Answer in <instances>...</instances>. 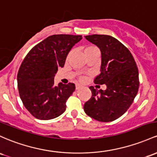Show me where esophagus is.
<instances>
[{
	"label": "esophagus",
	"instance_id": "obj_1",
	"mask_svg": "<svg viewBox=\"0 0 157 157\" xmlns=\"http://www.w3.org/2000/svg\"><path fill=\"white\" fill-rule=\"evenodd\" d=\"M82 86L80 85H79V84H76L75 86V89L76 90H80V89H81Z\"/></svg>",
	"mask_w": 157,
	"mask_h": 157
}]
</instances>
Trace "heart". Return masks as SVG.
Returning a JSON list of instances; mask_svg holds the SVG:
<instances>
[{"mask_svg":"<svg viewBox=\"0 0 157 157\" xmlns=\"http://www.w3.org/2000/svg\"><path fill=\"white\" fill-rule=\"evenodd\" d=\"M98 51L97 48L93 45H86L83 48V53L85 55L93 53L94 52V51ZM82 80H83V79H82Z\"/></svg>","mask_w":157,"mask_h":157,"instance_id":"heart-1","label":"heart"}]
</instances>
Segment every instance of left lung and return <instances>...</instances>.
<instances>
[{
  "mask_svg": "<svg viewBox=\"0 0 157 157\" xmlns=\"http://www.w3.org/2000/svg\"><path fill=\"white\" fill-rule=\"evenodd\" d=\"M85 38L101 50V73L94 82L105 84L106 89L89 87L92 95L84 104V111L99 121H113L126 113L136 96L139 86L136 63L130 51L111 36L94 34Z\"/></svg>",
  "mask_w": 157,
  "mask_h": 157,
  "instance_id": "8db88e82",
  "label": "left lung"
}]
</instances>
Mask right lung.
Returning a JSON list of instances; mask_svg holds the SVG:
<instances>
[{
    "instance_id": "right-lung-1",
    "label": "right lung",
    "mask_w": 157,
    "mask_h": 157,
    "mask_svg": "<svg viewBox=\"0 0 157 157\" xmlns=\"http://www.w3.org/2000/svg\"><path fill=\"white\" fill-rule=\"evenodd\" d=\"M82 36H50L30 50L17 75L18 92L25 108L35 118L50 120L63 114L66 101L75 90L72 82L54 86L58 68L64 67L67 55Z\"/></svg>"
}]
</instances>
